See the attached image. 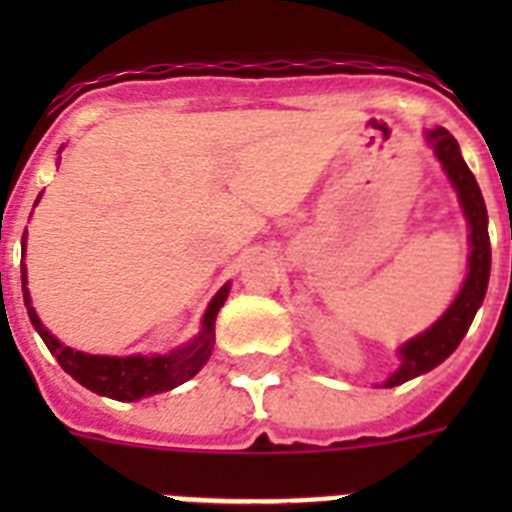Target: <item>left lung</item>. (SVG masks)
I'll return each mask as SVG.
<instances>
[{
	"instance_id": "obj_1",
	"label": "left lung",
	"mask_w": 512,
	"mask_h": 512,
	"mask_svg": "<svg viewBox=\"0 0 512 512\" xmlns=\"http://www.w3.org/2000/svg\"><path fill=\"white\" fill-rule=\"evenodd\" d=\"M433 151H436L438 161L443 164L446 174H449L451 184L459 192L461 207L469 220V246H472V256H469V277L461 287L459 297L454 305L446 310L441 320L433 328H428L423 336L413 338L400 348L402 364L395 374H392L384 387H395V384L408 382V379L420 377V374L431 372L433 366L441 364L443 359H449L461 343V338L467 336L469 325H472L474 315H477L479 305L485 300L487 282H490V233H487V207L479 192V184L469 166L464 164V158L459 153V143L449 130L436 128L428 135Z\"/></svg>"
}]
</instances>
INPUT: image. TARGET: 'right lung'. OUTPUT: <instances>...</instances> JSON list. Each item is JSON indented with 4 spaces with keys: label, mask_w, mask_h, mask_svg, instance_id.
I'll return each mask as SVG.
<instances>
[{
    "label": "right lung",
    "mask_w": 512,
    "mask_h": 512,
    "mask_svg": "<svg viewBox=\"0 0 512 512\" xmlns=\"http://www.w3.org/2000/svg\"><path fill=\"white\" fill-rule=\"evenodd\" d=\"M22 287H25V269H22ZM225 297H228V287L220 289L215 300L210 302V307L205 312V320H202L200 338L192 346L182 348V351H176V354L169 356H125V359H117V356L81 354V351H74V348L58 343L43 328L35 310L30 307V297H27L25 289V305L27 315H30V323L35 325V330L40 333L48 351L56 356L63 372L71 374L81 387H87V390L97 392V395L125 402L174 390V387H179V384L187 382V379H192L194 374L200 372L202 364L210 359L212 346H215V318L217 310L223 307Z\"/></svg>",
    "instance_id": "right-lung-1"
}]
</instances>
